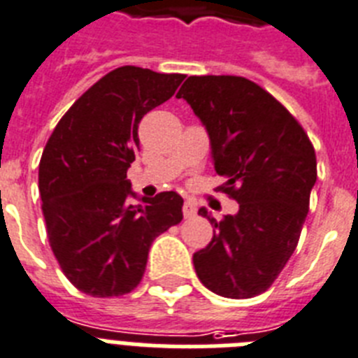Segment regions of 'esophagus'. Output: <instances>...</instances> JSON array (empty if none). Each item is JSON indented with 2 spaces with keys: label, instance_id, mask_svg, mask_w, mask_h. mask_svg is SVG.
<instances>
[{
  "label": "esophagus",
  "instance_id": "obj_1",
  "mask_svg": "<svg viewBox=\"0 0 358 358\" xmlns=\"http://www.w3.org/2000/svg\"><path fill=\"white\" fill-rule=\"evenodd\" d=\"M195 212H197V210H195V204L190 203V201H186L185 206H182V213H185L186 219H190V217H194Z\"/></svg>",
  "mask_w": 358,
  "mask_h": 358
}]
</instances>
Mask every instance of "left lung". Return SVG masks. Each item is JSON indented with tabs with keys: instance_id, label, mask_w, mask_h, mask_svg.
<instances>
[{
	"instance_id": "left-lung-1",
	"label": "left lung",
	"mask_w": 358,
	"mask_h": 358,
	"mask_svg": "<svg viewBox=\"0 0 358 358\" xmlns=\"http://www.w3.org/2000/svg\"><path fill=\"white\" fill-rule=\"evenodd\" d=\"M186 99L208 130L217 190L239 203L215 221L206 248L194 253L195 273L228 299L261 295L279 277L301 237L317 181L315 148L297 119L257 83L241 76H190Z\"/></svg>"
}]
</instances>
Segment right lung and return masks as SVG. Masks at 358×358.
Returning <instances> with one entry per match:
<instances>
[{"instance_id": "right-lung-1", "label": "right lung", "mask_w": 358, "mask_h": 358, "mask_svg": "<svg viewBox=\"0 0 358 358\" xmlns=\"http://www.w3.org/2000/svg\"><path fill=\"white\" fill-rule=\"evenodd\" d=\"M185 74L119 66L59 119L39 161V194L50 248L66 279L92 297L137 288L157 235L182 221V197L161 192L130 204L127 170L139 123L176 94Z\"/></svg>"}]
</instances>
